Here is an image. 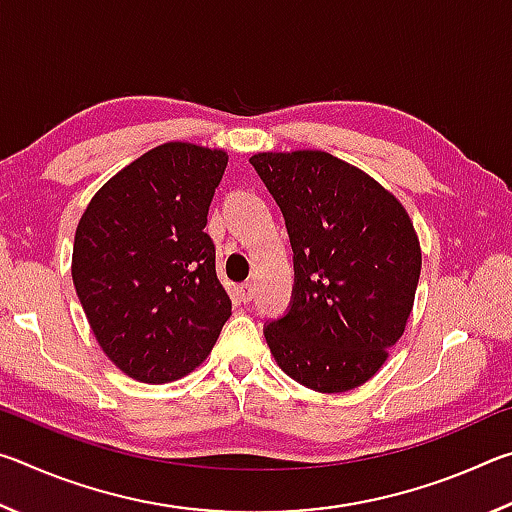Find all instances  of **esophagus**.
I'll return each instance as SVG.
<instances>
[{
	"label": "esophagus",
	"instance_id": "34e87169",
	"mask_svg": "<svg viewBox=\"0 0 512 512\" xmlns=\"http://www.w3.org/2000/svg\"><path fill=\"white\" fill-rule=\"evenodd\" d=\"M239 298L244 300V302H250L255 298V284L253 282H244L239 287Z\"/></svg>",
	"mask_w": 512,
	"mask_h": 512
}]
</instances>
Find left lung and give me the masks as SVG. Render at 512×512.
Here are the masks:
<instances>
[{
  "mask_svg": "<svg viewBox=\"0 0 512 512\" xmlns=\"http://www.w3.org/2000/svg\"><path fill=\"white\" fill-rule=\"evenodd\" d=\"M293 248L289 311L264 325L271 354L318 393L352 391L400 341L422 253L409 214L368 173L325 151L255 153Z\"/></svg>",
  "mask_w": 512,
  "mask_h": 512,
  "instance_id": "left-lung-1",
  "label": "left lung"
}]
</instances>
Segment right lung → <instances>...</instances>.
<instances>
[{
  "label": "right lung",
  "mask_w": 512,
  "mask_h": 512,
  "mask_svg": "<svg viewBox=\"0 0 512 512\" xmlns=\"http://www.w3.org/2000/svg\"><path fill=\"white\" fill-rule=\"evenodd\" d=\"M225 164L221 149L155 146L94 194L76 228V296L106 357L144 384L201 366L232 314L205 232Z\"/></svg>",
  "instance_id": "right-lung-1"
}]
</instances>
